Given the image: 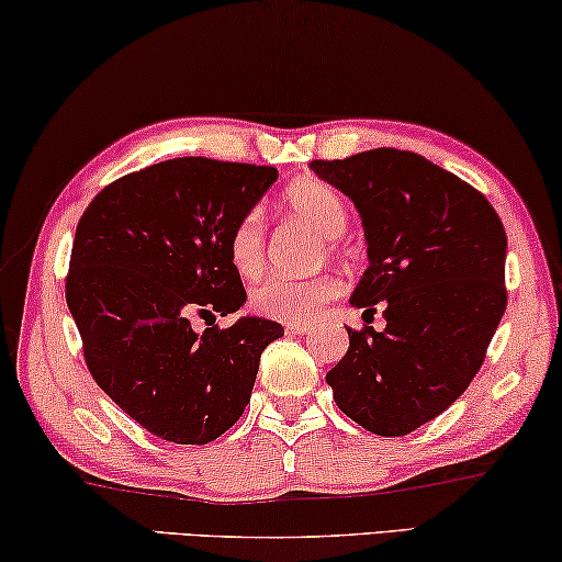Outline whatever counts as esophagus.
Segmentation results:
<instances>
[{
  "mask_svg": "<svg viewBox=\"0 0 562 562\" xmlns=\"http://www.w3.org/2000/svg\"><path fill=\"white\" fill-rule=\"evenodd\" d=\"M284 328H288L290 333H295V335H305V333L313 330V325H307V323H288V325H284Z\"/></svg>",
  "mask_w": 562,
  "mask_h": 562,
  "instance_id": "esophagus-1",
  "label": "esophagus"
}]
</instances>
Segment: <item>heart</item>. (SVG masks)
Masks as SVG:
<instances>
[{
    "label": "heart",
    "instance_id": "b5f03b06",
    "mask_svg": "<svg viewBox=\"0 0 562 562\" xmlns=\"http://www.w3.org/2000/svg\"><path fill=\"white\" fill-rule=\"evenodd\" d=\"M284 204L300 220L313 224L325 239L340 237L348 224L346 201L328 181L300 179L284 189ZM229 262L241 278H255L265 262V224L257 209H249L234 222L227 237ZM340 292L333 274L317 278H270L259 282L249 295L257 315L282 323H310L323 315L325 305Z\"/></svg>",
    "mask_w": 562,
    "mask_h": 562
}]
</instances>
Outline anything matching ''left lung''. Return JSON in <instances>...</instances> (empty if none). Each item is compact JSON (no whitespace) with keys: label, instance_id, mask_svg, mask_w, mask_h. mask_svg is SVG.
<instances>
[{"label":"left lung","instance_id":"obj_1","mask_svg":"<svg viewBox=\"0 0 562 562\" xmlns=\"http://www.w3.org/2000/svg\"><path fill=\"white\" fill-rule=\"evenodd\" d=\"M361 214L368 267L350 305L386 328H348L325 381L346 416L404 437L454 404L482 368L507 307V234L487 199L412 150L310 164Z\"/></svg>","mask_w":562,"mask_h":562}]
</instances>
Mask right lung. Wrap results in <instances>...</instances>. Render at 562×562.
Instances as JSON below:
<instances>
[{"label":"right lung","mask_w":562,"mask_h":562,"mask_svg":"<svg viewBox=\"0 0 562 562\" xmlns=\"http://www.w3.org/2000/svg\"><path fill=\"white\" fill-rule=\"evenodd\" d=\"M278 181L272 166L171 158L123 176L75 232L67 307L88 371L125 414L173 443H209L237 424L259 356L284 335L265 317L196 333L247 292L227 252L234 222Z\"/></svg>","instance_id":"obj_1"}]
</instances>
